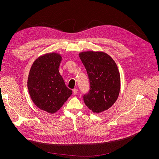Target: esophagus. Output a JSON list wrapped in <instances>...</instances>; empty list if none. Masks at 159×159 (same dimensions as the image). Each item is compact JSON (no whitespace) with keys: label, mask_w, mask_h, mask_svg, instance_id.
I'll list each match as a JSON object with an SVG mask.
<instances>
[{"label":"esophagus","mask_w":159,"mask_h":159,"mask_svg":"<svg viewBox=\"0 0 159 159\" xmlns=\"http://www.w3.org/2000/svg\"><path fill=\"white\" fill-rule=\"evenodd\" d=\"M77 92H78V90H77V89H73V94H74V95L77 94Z\"/></svg>","instance_id":"obj_1"}]
</instances>
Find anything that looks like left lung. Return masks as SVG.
Segmentation results:
<instances>
[{
	"instance_id": "left-lung-1",
	"label": "left lung",
	"mask_w": 159,
	"mask_h": 159,
	"mask_svg": "<svg viewBox=\"0 0 159 159\" xmlns=\"http://www.w3.org/2000/svg\"><path fill=\"white\" fill-rule=\"evenodd\" d=\"M89 79L90 90L84 102L94 113L110 108L120 89V73L113 58L103 52L88 51L79 54Z\"/></svg>"
}]
</instances>
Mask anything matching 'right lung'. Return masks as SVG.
Wrapping results in <instances>:
<instances>
[{
	"mask_svg": "<svg viewBox=\"0 0 159 159\" xmlns=\"http://www.w3.org/2000/svg\"><path fill=\"white\" fill-rule=\"evenodd\" d=\"M62 56L48 53L33 62L28 79V88L33 102L39 109L55 113L72 94L59 73Z\"/></svg>",
	"mask_w": 159,
	"mask_h": 159,
	"instance_id": "obj_1",
	"label": "right lung"
}]
</instances>
